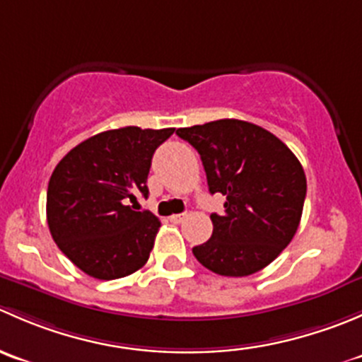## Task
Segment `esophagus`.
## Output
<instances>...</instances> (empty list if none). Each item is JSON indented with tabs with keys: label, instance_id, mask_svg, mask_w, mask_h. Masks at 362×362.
I'll use <instances>...</instances> for the list:
<instances>
[{
	"label": "esophagus",
	"instance_id": "34e87169",
	"mask_svg": "<svg viewBox=\"0 0 362 362\" xmlns=\"http://www.w3.org/2000/svg\"><path fill=\"white\" fill-rule=\"evenodd\" d=\"M184 218H185V214H175L171 215L170 221L175 222V224H180V222H184Z\"/></svg>",
	"mask_w": 362,
	"mask_h": 362
}]
</instances>
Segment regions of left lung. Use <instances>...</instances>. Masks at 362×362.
<instances>
[{
	"label": "left lung",
	"instance_id": "8db88e82",
	"mask_svg": "<svg viewBox=\"0 0 362 362\" xmlns=\"http://www.w3.org/2000/svg\"><path fill=\"white\" fill-rule=\"evenodd\" d=\"M177 134L202 156L208 189L226 196L211 214L214 233L192 254L210 272L247 276L266 268L298 231L306 196L301 163L261 126L221 119L180 127Z\"/></svg>",
	"mask_w": 362,
	"mask_h": 362
}]
</instances>
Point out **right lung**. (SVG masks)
Returning a JSON list of instances; mask_svg holds the SVG:
<instances>
[{
	"label": "right lung",
	"mask_w": 362,
	"mask_h": 362,
	"mask_svg": "<svg viewBox=\"0 0 362 362\" xmlns=\"http://www.w3.org/2000/svg\"><path fill=\"white\" fill-rule=\"evenodd\" d=\"M173 131H103L71 148L52 171L47 189L50 235L89 276L122 279L148 261L160 222L134 204L138 194L147 198L152 156Z\"/></svg>",
	"instance_id": "obj_1"
}]
</instances>
